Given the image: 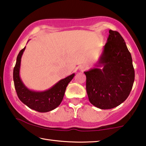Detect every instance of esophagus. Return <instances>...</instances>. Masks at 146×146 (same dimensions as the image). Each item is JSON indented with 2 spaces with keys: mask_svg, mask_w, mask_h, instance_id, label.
<instances>
[{
  "mask_svg": "<svg viewBox=\"0 0 146 146\" xmlns=\"http://www.w3.org/2000/svg\"><path fill=\"white\" fill-rule=\"evenodd\" d=\"M87 68H88L87 66H86V65H82V66H80L79 69H80V71H83L86 70V69Z\"/></svg>",
  "mask_w": 146,
  "mask_h": 146,
  "instance_id": "esophagus-1",
  "label": "esophagus"
}]
</instances>
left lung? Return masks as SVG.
Instances as JSON below:
<instances>
[{
    "label": "left lung",
    "instance_id": "8db88e82",
    "mask_svg": "<svg viewBox=\"0 0 146 146\" xmlns=\"http://www.w3.org/2000/svg\"><path fill=\"white\" fill-rule=\"evenodd\" d=\"M96 68L84 71L90 102L100 109H111L128 98L135 81L130 52L117 31L110 30Z\"/></svg>",
    "mask_w": 146,
    "mask_h": 146
}]
</instances>
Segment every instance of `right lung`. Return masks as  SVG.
Wrapping results in <instances>:
<instances>
[{"instance_id":"right-lung-1","label":"right lung","mask_w":146,"mask_h":146,"mask_svg":"<svg viewBox=\"0 0 146 146\" xmlns=\"http://www.w3.org/2000/svg\"><path fill=\"white\" fill-rule=\"evenodd\" d=\"M25 48L26 47L21 50L17 55L15 66L13 69V81L17 96L21 102L32 110L39 112H49L60 105L67 86L73 79L75 73L59 80L49 89L45 91L39 92L30 90L22 81L19 74L21 58Z\"/></svg>"}]
</instances>
